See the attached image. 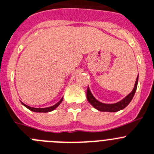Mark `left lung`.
Here are the masks:
<instances>
[{
    "mask_svg": "<svg viewBox=\"0 0 154 154\" xmlns=\"http://www.w3.org/2000/svg\"><path fill=\"white\" fill-rule=\"evenodd\" d=\"M138 81H139V76L137 77L135 86H134V88H133L132 91L129 93L127 96H125L123 99H121V101L117 102V103L108 104V103H103L102 102H99V100H97L95 97H94V95H92V93L90 91L89 88H88L87 89L88 101L89 102V103L94 108H95V109L99 111H103V112H117L119 110H121V109H125V107L127 106L129 103H130V102L131 101V99H133L135 91H136Z\"/></svg>",
    "mask_w": 154,
    "mask_h": 154,
    "instance_id": "left-lung-1",
    "label": "left lung"
}]
</instances>
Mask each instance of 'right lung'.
I'll return each instance as SVG.
<instances>
[{"label":"right lung","mask_w":154,"mask_h":154,"mask_svg":"<svg viewBox=\"0 0 154 154\" xmlns=\"http://www.w3.org/2000/svg\"><path fill=\"white\" fill-rule=\"evenodd\" d=\"M63 98H62L60 100H59V102H58L56 104H55L54 106H49V107H45V108H34V107H30L29 106L26 105V104H24L23 103H22V104H23V106L25 107H26L27 109H29V110L31 111H33V112H36V113H48V112H51V111L54 110L55 109H56L58 106H59V105H60V103L63 102Z\"/></svg>","instance_id":"obj_1"}]
</instances>
